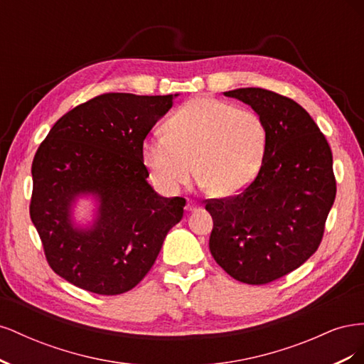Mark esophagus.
I'll return each instance as SVG.
<instances>
[{
  "label": "esophagus",
  "mask_w": 364,
  "mask_h": 364,
  "mask_svg": "<svg viewBox=\"0 0 364 364\" xmlns=\"http://www.w3.org/2000/svg\"><path fill=\"white\" fill-rule=\"evenodd\" d=\"M199 208H200V205L194 202V200H188V202H186V206H185L186 211H196V209H199Z\"/></svg>",
  "instance_id": "obj_1"
}]
</instances>
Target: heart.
Returning <instances> with one entry per match:
<instances>
[{
    "mask_svg": "<svg viewBox=\"0 0 364 364\" xmlns=\"http://www.w3.org/2000/svg\"><path fill=\"white\" fill-rule=\"evenodd\" d=\"M142 146L153 182L173 194L194 173L215 196H234L255 178L267 150V129L250 109L200 97L181 107Z\"/></svg>",
    "mask_w": 364,
    "mask_h": 364,
    "instance_id": "1",
    "label": "heart"
}]
</instances>
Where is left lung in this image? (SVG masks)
Masks as SVG:
<instances>
[{
  "instance_id": "1",
  "label": "left lung",
  "mask_w": 364,
  "mask_h": 364,
  "mask_svg": "<svg viewBox=\"0 0 364 364\" xmlns=\"http://www.w3.org/2000/svg\"><path fill=\"white\" fill-rule=\"evenodd\" d=\"M252 106L267 129V150L237 196L206 200L209 250L234 279L261 285L293 272L321 246L336 199L333 153L325 135L291 98L262 87L225 92Z\"/></svg>"
}]
</instances>
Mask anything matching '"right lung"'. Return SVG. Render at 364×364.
Listing matches in <instances>:
<instances>
[{
	"mask_svg": "<svg viewBox=\"0 0 364 364\" xmlns=\"http://www.w3.org/2000/svg\"><path fill=\"white\" fill-rule=\"evenodd\" d=\"M178 95V94H176ZM173 95L100 94L56 121L31 164L30 218L48 266L86 291L114 296L146 277L183 197L165 199L147 183L142 146ZM101 199L96 225L77 231L69 208L79 193Z\"/></svg>",
	"mask_w": 364,
	"mask_h": 364,
	"instance_id": "add662e5",
	"label": "right lung"
}]
</instances>
